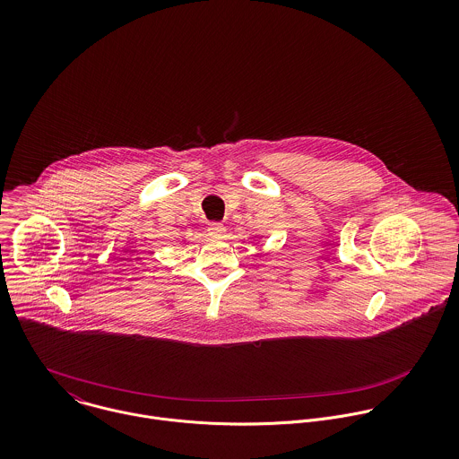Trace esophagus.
<instances>
[{"mask_svg": "<svg viewBox=\"0 0 459 459\" xmlns=\"http://www.w3.org/2000/svg\"><path fill=\"white\" fill-rule=\"evenodd\" d=\"M206 231H208L210 237H222L226 233V228H224L222 222H210Z\"/></svg>", "mask_w": 459, "mask_h": 459, "instance_id": "esophagus-1", "label": "esophagus"}]
</instances>
